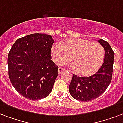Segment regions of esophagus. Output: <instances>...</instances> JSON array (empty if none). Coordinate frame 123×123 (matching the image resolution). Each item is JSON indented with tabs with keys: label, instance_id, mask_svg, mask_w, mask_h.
<instances>
[{
	"label": "esophagus",
	"instance_id": "obj_1",
	"mask_svg": "<svg viewBox=\"0 0 123 123\" xmlns=\"http://www.w3.org/2000/svg\"><path fill=\"white\" fill-rule=\"evenodd\" d=\"M64 71V69L63 68H59V69H58V71H59V74L62 73Z\"/></svg>",
	"mask_w": 123,
	"mask_h": 123
}]
</instances>
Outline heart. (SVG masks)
Here are the masks:
<instances>
[{
  "label": "heart",
  "instance_id": "heart-1",
  "mask_svg": "<svg viewBox=\"0 0 123 123\" xmlns=\"http://www.w3.org/2000/svg\"><path fill=\"white\" fill-rule=\"evenodd\" d=\"M52 59L57 65H63L70 61L72 68L82 77L94 75L101 67L105 50L101 44L89 39L72 38L61 44H54L51 50Z\"/></svg>",
  "mask_w": 123,
  "mask_h": 123
}]
</instances>
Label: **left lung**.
I'll return each mask as SVG.
<instances>
[{
	"label": "left lung",
	"instance_id": "1",
	"mask_svg": "<svg viewBox=\"0 0 123 123\" xmlns=\"http://www.w3.org/2000/svg\"><path fill=\"white\" fill-rule=\"evenodd\" d=\"M98 42L105 52L103 63L99 70L91 77H77L73 74L69 86L71 96L79 101H89L99 97L112 80L114 52L107 41L100 39Z\"/></svg>",
	"mask_w": 123,
	"mask_h": 123
}]
</instances>
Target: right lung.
I'll return each mask as SVG.
<instances>
[{"instance_id":"1","label":"right lung","mask_w":123,"mask_h":123,"mask_svg":"<svg viewBox=\"0 0 123 123\" xmlns=\"http://www.w3.org/2000/svg\"><path fill=\"white\" fill-rule=\"evenodd\" d=\"M52 36L35 33L19 38L8 54V75L14 89L24 97L38 100L48 96L58 75L52 61Z\"/></svg>"}]
</instances>
